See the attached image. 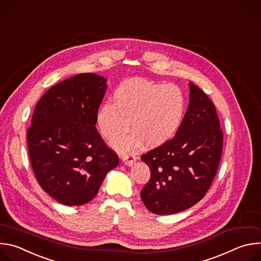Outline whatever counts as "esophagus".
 <instances>
[{"mask_svg":"<svg viewBox=\"0 0 261 261\" xmlns=\"http://www.w3.org/2000/svg\"><path fill=\"white\" fill-rule=\"evenodd\" d=\"M122 160L124 162L125 165L127 166H131L133 165V163L136 161V156L134 154H128V155H125L122 157Z\"/></svg>","mask_w":261,"mask_h":261,"instance_id":"34e87169","label":"esophagus"}]
</instances>
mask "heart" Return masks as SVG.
Returning <instances> with one entry per match:
<instances>
[{"label": "heart", "mask_w": 261, "mask_h": 261, "mask_svg": "<svg viewBox=\"0 0 261 261\" xmlns=\"http://www.w3.org/2000/svg\"><path fill=\"white\" fill-rule=\"evenodd\" d=\"M184 109V96L176 86L130 80L115 91L113 103L99 108L97 122L107 139L127 133L131 122L134 132L113 142L117 151L128 152L143 141L155 147L170 140L181 123Z\"/></svg>", "instance_id": "1"}]
</instances>
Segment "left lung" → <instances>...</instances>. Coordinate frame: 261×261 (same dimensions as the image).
<instances>
[{"label": "left lung", "instance_id": "left-lung-1", "mask_svg": "<svg viewBox=\"0 0 261 261\" xmlns=\"http://www.w3.org/2000/svg\"><path fill=\"white\" fill-rule=\"evenodd\" d=\"M189 88L188 109L175 136L141 156L151 178L140 196L157 215L176 214L196 204L219 167L223 132L215 105L198 87L190 83Z\"/></svg>", "mask_w": 261, "mask_h": 261}]
</instances>
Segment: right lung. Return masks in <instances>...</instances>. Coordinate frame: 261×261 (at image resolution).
I'll list each match as a JSON object with an SVG mask.
<instances>
[{
    "mask_svg": "<svg viewBox=\"0 0 261 261\" xmlns=\"http://www.w3.org/2000/svg\"><path fill=\"white\" fill-rule=\"evenodd\" d=\"M106 79L82 73L50 88L27 131L31 164L41 188L65 205L92 200L118 155L96 129Z\"/></svg>",
    "mask_w": 261,
    "mask_h": 261,
    "instance_id": "right-lung-1",
    "label": "right lung"
}]
</instances>
